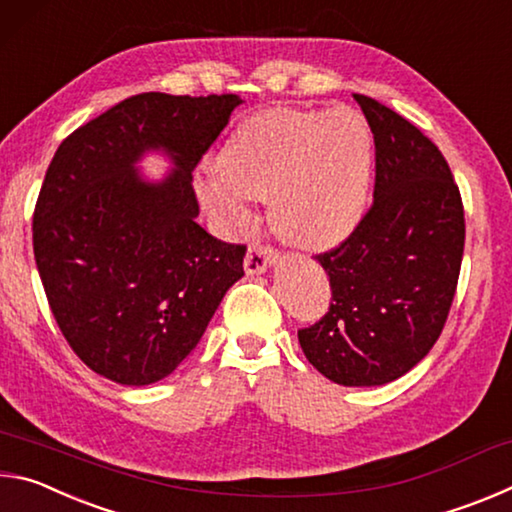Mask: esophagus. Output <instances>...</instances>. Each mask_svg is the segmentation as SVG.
I'll list each match as a JSON object with an SVG mask.
<instances>
[{
  "label": "esophagus",
  "instance_id": "34e87169",
  "mask_svg": "<svg viewBox=\"0 0 512 512\" xmlns=\"http://www.w3.org/2000/svg\"><path fill=\"white\" fill-rule=\"evenodd\" d=\"M275 257H277V253H275L271 246H253V248H248L246 259H244L246 273L248 275L264 273L266 268L275 262Z\"/></svg>",
  "mask_w": 512,
  "mask_h": 512
}]
</instances>
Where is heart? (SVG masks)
<instances>
[{"label":"heart","mask_w":512,"mask_h":512,"mask_svg":"<svg viewBox=\"0 0 512 512\" xmlns=\"http://www.w3.org/2000/svg\"><path fill=\"white\" fill-rule=\"evenodd\" d=\"M372 137L357 110L268 108L237 128L196 183L207 210L246 230V198L271 201L275 230L302 248L339 244L366 210Z\"/></svg>","instance_id":"b5f03b06"}]
</instances>
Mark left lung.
Here are the masks:
<instances>
[{"label": "left lung", "instance_id": "1", "mask_svg": "<svg viewBox=\"0 0 512 512\" xmlns=\"http://www.w3.org/2000/svg\"><path fill=\"white\" fill-rule=\"evenodd\" d=\"M375 137L372 205L339 246L316 255L327 314L298 329L311 366L343 386H381L427 357L461 273L465 216L445 155L409 119L354 94Z\"/></svg>", "mask_w": 512, "mask_h": 512}]
</instances>
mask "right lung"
<instances>
[{"instance_id": "1", "label": "right lung", "mask_w": 512, "mask_h": 512, "mask_svg": "<svg viewBox=\"0 0 512 512\" xmlns=\"http://www.w3.org/2000/svg\"><path fill=\"white\" fill-rule=\"evenodd\" d=\"M237 94L142 92L67 135L33 210V255L69 348L97 375L146 386L201 341L244 275V244L196 223L192 171ZM162 148L177 169L144 184L134 162Z\"/></svg>"}]
</instances>
